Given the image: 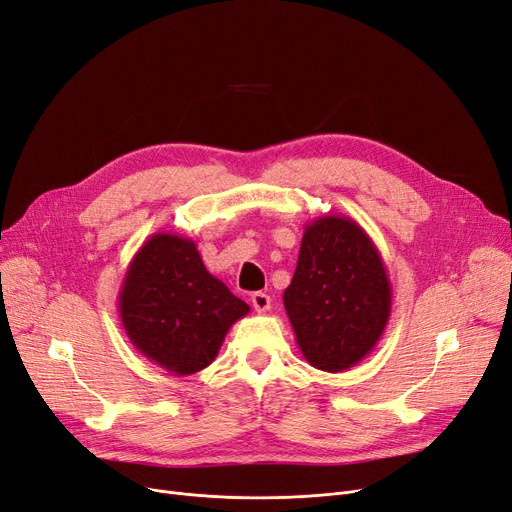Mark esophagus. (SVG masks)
<instances>
[{"label": "esophagus", "instance_id": "1", "mask_svg": "<svg viewBox=\"0 0 512 512\" xmlns=\"http://www.w3.org/2000/svg\"><path fill=\"white\" fill-rule=\"evenodd\" d=\"M251 303H253L257 314H265V311H268L270 305H272V299H270V295H265V293H253Z\"/></svg>", "mask_w": 512, "mask_h": 512}]
</instances>
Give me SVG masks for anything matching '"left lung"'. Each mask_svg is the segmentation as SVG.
Returning a JSON list of instances; mask_svg holds the SVG:
<instances>
[{
	"instance_id": "left-lung-1",
	"label": "left lung",
	"mask_w": 512,
	"mask_h": 512,
	"mask_svg": "<svg viewBox=\"0 0 512 512\" xmlns=\"http://www.w3.org/2000/svg\"><path fill=\"white\" fill-rule=\"evenodd\" d=\"M391 297L383 257L358 221L345 215L309 221L282 299L311 366L343 372L362 362L389 322Z\"/></svg>"
}]
</instances>
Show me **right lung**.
Instances as JSON below:
<instances>
[{"instance_id":"right-lung-1","label":"right lung","mask_w":512,"mask_h":512,"mask_svg":"<svg viewBox=\"0 0 512 512\" xmlns=\"http://www.w3.org/2000/svg\"><path fill=\"white\" fill-rule=\"evenodd\" d=\"M249 311L207 272L194 240L169 232L142 244L119 291V316L131 345L173 376L207 368L232 324Z\"/></svg>"}]
</instances>
